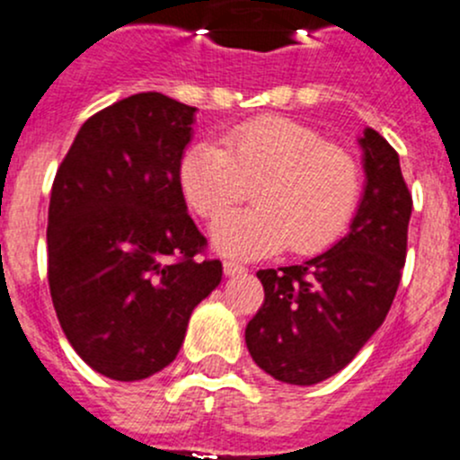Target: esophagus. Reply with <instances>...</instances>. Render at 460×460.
<instances>
[{"label": "esophagus", "mask_w": 460, "mask_h": 460, "mask_svg": "<svg viewBox=\"0 0 460 460\" xmlns=\"http://www.w3.org/2000/svg\"><path fill=\"white\" fill-rule=\"evenodd\" d=\"M245 270H248V268L241 266V263H236V261H224V272H226V277L241 275V272H245Z\"/></svg>", "instance_id": "34e87169"}]
</instances>
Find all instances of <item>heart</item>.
<instances>
[{"instance_id":"obj_1","label":"heart","mask_w":460,"mask_h":460,"mask_svg":"<svg viewBox=\"0 0 460 460\" xmlns=\"http://www.w3.org/2000/svg\"><path fill=\"white\" fill-rule=\"evenodd\" d=\"M179 185L199 217L219 215L254 185V208L224 212L210 228L228 257H266L288 245L295 254L329 248L360 199V167L340 145L290 118H259L185 149Z\"/></svg>"}]
</instances>
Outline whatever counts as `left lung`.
Segmentation results:
<instances>
[{
	"label": "left lung",
	"instance_id": "left-lung-1",
	"mask_svg": "<svg viewBox=\"0 0 460 460\" xmlns=\"http://www.w3.org/2000/svg\"><path fill=\"white\" fill-rule=\"evenodd\" d=\"M365 190L349 232L299 266L268 268L245 347L268 376L317 385L342 371L380 329L407 257L411 194L395 149L367 127L358 138Z\"/></svg>",
	"mask_w": 460,
	"mask_h": 460
}]
</instances>
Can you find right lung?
Returning a JSON list of instances; mask_svg holds the SVG:
<instances>
[{
    "mask_svg": "<svg viewBox=\"0 0 460 460\" xmlns=\"http://www.w3.org/2000/svg\"><path fill=\"white\" fill-rule=\"evenodd\" d=\"M197 109L149 91L91 116L58 170L49 206V286L77 356L120 383L179 353L221 261H199L179 163Z\"/></svg>",
    "mask_w": 460,
    "mask_h": 460,
    "instance_id": "obj_1",
    "label": "right lung"
}]
</instances>
